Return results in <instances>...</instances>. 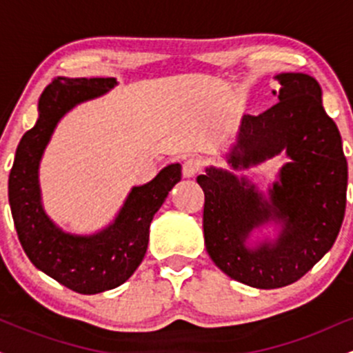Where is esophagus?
I'll return each instance as SVG.
<instances>
[{
  "label": "esophagus",
  "instance_id": "esophagus-1",
  "mask_svg": "<svg viewBox=\"0 0 353 353\" xmlns=\"http://www.w3.org/2000/svg\"><path fill=\"white\" fill-rule=\"evenodd\" d=\"M201 168H202V161L199 157L192 156L189 157V159H185L184 164H182V174H184V177H194L201 171Z\"/></svg>",
  "mask_w": 353,
  "mask_h": 353
}]
</instances>
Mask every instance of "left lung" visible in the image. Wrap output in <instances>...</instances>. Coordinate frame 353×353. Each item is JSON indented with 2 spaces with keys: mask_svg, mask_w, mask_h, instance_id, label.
Segmentation results:
<instances>
[{
  "mask_svg": "<svg viewBox=\"0 0 353 353\" xmlns=\"http://www.w3.org/2000/svg\"><path fill=\"white\" fill-rule=\"evenodd\" d=\"M279 103L244 116L228 152L234 171L249 169L285 151L267 196L245 176L210 168L197 177L204 190V242L210 259L234 281L279 289L305 275L334 245L347 202V159L342 137L322 106L317 79L281 72ZM278 234L250 243L257 230Z\"/></svg>",
  "mask_w": 353,
  "mask_h": 353,
  "instance_id": "obj_1",
  "label": "left lung"
}]
</instances>
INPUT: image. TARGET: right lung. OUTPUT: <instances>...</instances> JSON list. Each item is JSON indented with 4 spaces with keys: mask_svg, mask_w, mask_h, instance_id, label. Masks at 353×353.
I'll return each mask as SVG.
<instances>
[{
    "mask_svg": "<svg viewBox=\"0 0 353 353\" xmlns=\"http://www.w3.org/2000/svg\"><path fill=\"white\" fill-rule=\"evenodd\" d=\"M114 78H64L48 84L38 103V121L19 141L8 182L14 228L36 269L78 294H99L119 287L143 262L149 225L177 182L181 164H169L149 181L134 185L111 224L94 234L61 229L43 208L39 164L56 125L72 108L101 98Z\"/></svg>",
    "mask_w": 353,
    "mask_h": 353,
    "instance_id": "right-lung-1",
    "label": "right lung"
}]
</instances>
